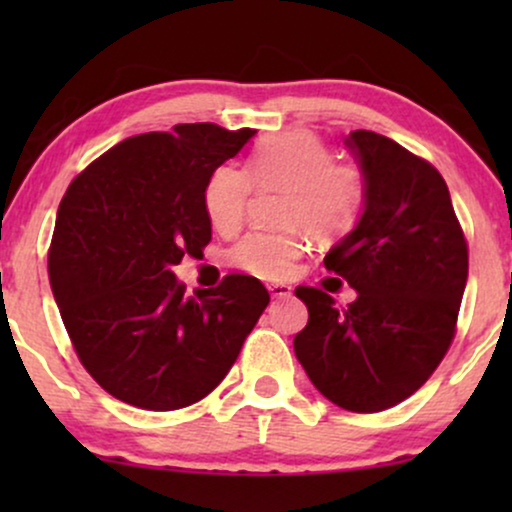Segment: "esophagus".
<instances>
[{"instance_id": "obj_1", "label": "esophagus", "mask_w": 512, "mask_h": 512, "mask_svg": "<svg viewBox=\"0 0 512 512\" xmlns=\"http://www.w3.org/2000/svg\"><path fill=\"white\" fill-rule=\"evenodd\" d=\"M267 289H269V293H272V298H289L293 291L289 284H269Z\"/></svg>"}]
</instances>
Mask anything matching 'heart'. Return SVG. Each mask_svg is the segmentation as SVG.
I'll use <instances>...</instances> for the list:
<instances>
[{
    "mask_svg": "<svg viewBox=\"0 0 512 512\" xmlns=\"http://www.w3.org/2000/svg\"><path fill=\"white\" fill-rule=\"evenodd\" d=\"M252 185L284 190L279 219L284 231H252L231 250L238 269L260 279H284L305 250L303 228L317 240L342 238L361 211V175L334 163L325 144L308 132H286L262 139L248 166L226 163L211 173L204 187V211L219 233H233L245 219Z\"/></svg>",
    "mask_w": 512,
    "mask_h": 512,
    "instance_id": "heart-1",
    "label": "heart"
}]
</instances>
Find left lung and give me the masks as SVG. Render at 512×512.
I'll return each mask as SVG.
<instances>
[{
	"label": "left lung",
	"instance_id": "left-lung-1",
	"mask_svg": "<svg viewBox=\"0 0 512 512\" xmlns=\"http://www.w3.org/2000/svg\"><path fill=\"white\" fill-rule=\"evenodd\" d=\"M344 144L363 173V214L325 267L358 296L339 310L325 291L298 286L308 325L293 351L330 402L373 414L414 395L443 361L469 255L448 185L431 163L368 129Z\"/></svg>",
	"mask_w": 512,
	"mask_h": 512
}]
</instances>
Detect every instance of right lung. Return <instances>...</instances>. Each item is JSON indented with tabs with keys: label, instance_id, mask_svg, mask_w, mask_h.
Segmentation results:
<instances>
[{
	"label": "right lung",
	"instance_id": "add662e5",
	"mask_svg": "<svg viewBox=\"0 0 512 512\" xmlns=\"http://www.w3.org/2000/svg\"><path fill=\"white\" fill-rule=\"evenodd\" d=\"M255 129L211 122L129 137L76 175L57 209L48 272L76 356L105 392L173 411L226 378L269 303L255 276L185 296L173 267L211 240L204 187Z\"/></svg>",
	"mask_w": 512,
	"mask_h": 512
}]
</instances>
